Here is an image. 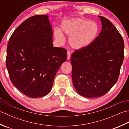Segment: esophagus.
Returning <instances> with one entry per match:
<instances>
[{"instance_id":"esophagus-1","label":"esophagus","mask_w":129,"mask_h":129,"mask_svg":"<svg viewBox=\"0 0 129 129\" xmlns=\"http://www.w3.org/2000/svg\"><path fill=\"white\" fill-rule=\"evenodd\" d=\"M67 59L69 60L70 59V56H71V53L70 51H68L67 52Z\"/></svg>"}]
</instances>
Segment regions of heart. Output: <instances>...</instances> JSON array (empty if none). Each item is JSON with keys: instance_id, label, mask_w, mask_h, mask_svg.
Segmentation results:
<instances>
[{"instance_id": "heart-1", "label": "heart", "mask_w": 129, "mask_h": 129, "mask_svg": "<svg viewBox=\"0 0 129 129\" xmlns=\"http://www.w3.org/2000/svg\"><path fill=\"white\" fill-rule=\"evenodd\" d=\"M99 28L96 23L80 18L64 20L61 24V31H55V38L59 44L64 43L65 38L61 32L69 38V44L73 49L86 48L97 38Z\"/></svg>"}]
</instances>
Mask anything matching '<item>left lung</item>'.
I'll return each mask as SVG.
<instances>
[{"label":"left lung","mask_w":129,"mask_h":129,"mask_svg":"<svg viewBox=\"0 0 129 129\" xmlns=\"http://www.w3.org/2000/svg\"><path fill=\"white\" fill-rule=\"evenodd\" d=\"M102 29L91 45L72 55V80L76 91L86 98L101 96L118 80L124 58L121 34L108 19L99 16Z\"/></svg>","instance_id":"1"}]
</instances>
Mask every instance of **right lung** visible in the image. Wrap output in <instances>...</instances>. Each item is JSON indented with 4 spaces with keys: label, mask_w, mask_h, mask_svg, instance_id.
<instances>
[{
    "label": "right lung",
    "mask_w": 129,
    "mask_h": 129,
    "mask_svg": "<svg viewBox=\"0 0 129 129\" xmlns=\"http://www.w3.org/2000/svg\"><path fill=\"white\" fill-rule=\"evenodd\" d=\"M53 35L48 15H34L23 21L8 42L6 65L10 80L29 97L47 95L67 60L66 49L53 47Z\"/></svg>",
    "instance_id": "add662e5"
}]
</instances>
